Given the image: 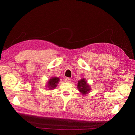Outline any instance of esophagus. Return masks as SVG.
I'll return each instance as SVG.
<instances>
[{
  "label": "esophagus",
  "instance_id": "obj_1",
  "mask_svg": "<svg viewBox=\"0 0 135 135\" xmlns=\"http://www.w3.org/2000/svg\"><path fill=\"white\" fill-rule=\"evenodd\" d=\"M65 81L68 83H70L71 81V79L70 78H65Z\"/></svg>",
  "mask_w": 135,
  "mask_h": 135
}]
</instances>
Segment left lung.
Here are the masks:
<instances>
[{
  "label": "left lung",
  "instance_id": "8db88e82",
  "mask_svg": "<svg viewBox=\"0 0 135 135\" xmlns=\"http://www.w3.org/2000/svg\"><path fill=\"white\" fill-rule=\"evenodd\" d=\"M78 88L79 91L83 94L87 93L91 89L89 88V85L87 83V81H85L84 79H81L78 81Z\"/></svg>",
  "mask_w": 135,
  "mask_h": 135
}]
</instances>
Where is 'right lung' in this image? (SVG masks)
<instances>
[{"mask_svg": "<svg viewBox=\"0 0 135 135\" xmlns=\"http://www.w3.org/2000/svg\"><path fill=\"white\" fill-rule=\"evenodd\" d=\"M59 78L57 77H53L48 81V85L50 89H53L57 86V84L59 83Z\"/></svg>", "mask_w": 135, "mask_h": 135, "instance_id": "right-lung-1", "label": "right lung"}]
</instances>
